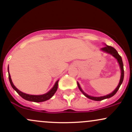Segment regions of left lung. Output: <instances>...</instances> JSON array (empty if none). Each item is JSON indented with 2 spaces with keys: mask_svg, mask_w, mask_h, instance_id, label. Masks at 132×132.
Wrapping results in <instances>:
<instances>
[{
  "mask_svg": "<svg viewBox=\"0 0 132 132\" xmlns=\"http://www.w3.org/2000/svg\"><path fill=\"white\" fill-rule=\"evenodd\" d=\"M101 50H103V51H104V52H106V53H110V54L112 55L113 56H114V58H116V59H117L118 62L119 64H120V68H121V78H120V82H119L118 86H117V88H116L115 90H114V91L113 92V93H111V94H110L108 95H106V96H101V97H93V96H89V95L86 94V93H85L84 92L83 90H82V89L80 88V85H79V84L77 82L78 87H79V89H80V91H81L82 93H83L84 95L85 96H86L87 97H88L89 99H90V100H94V101H102L103 100H105V99L110 98V97H112V96H114V95L117 93L118 90V89H119V88H120V86H121V84L123 82V78H124V69H123V63L122 59H121V56H120V55L118 54V53L117 52V51L116 50L114 49V48L112 47V46H108V45H106V46H104V47L102 48Z\"/></svg>",
  "mask_w": 132,
  "mask_h": 132,
  "instance_id": "8db88e82",
  "label": "left lung"
}]
</instances>
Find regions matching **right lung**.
Instances as JSON below:
<instances>
[{
  "label": "right lung",
  "instance_id": "right-lung-1",
  "mask_svg": "<svg viewBox=\"0 0 132 132\" xmlns=\"http://www.w3.org/2000/svg\"><path fill=\"white\" fill-rule=\"evenodd\" d=\"M8 70H9V67H8ZM9 72V71H8ZM9 82L11 83V86L13 88L17 93H18V94L19 96H21L23 99L26 100L27 101H33V102H36V103H39V102H43V101H45L46 100H48L49 99H50L52 96L54 95V94L56 93V90H57L58 88V82H59V80L56 82L55 83V86H53V87L50 90L49 92H48L46 94H43V95H29V94H25V93H22V92L20 91L19 90H18L16 87H15L14 85L12 83V80H11V76L9 74Z\"/></svg>",
  "mask_w": 132,
  "mask_h": 132
}]
</instances>
